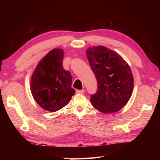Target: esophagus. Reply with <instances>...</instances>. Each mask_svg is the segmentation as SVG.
I'll return each mask as SVG.
<instances>
[{
    "label": "esophagus",
    "mask_w": 160,
    "mask_h": 160,
    "mask_svg": "<svg viewBox=\"0 0 160 160\" xmlns=\"http://www.w3.org/2000/svg\"><path fill=\"white\" fill-rule=\"evenodd\" d=\"M76 93H78V94H84V93H85V90H78L76 91Z\"/></svg>",
    "instance_id": "obj_1"
}]
</instances>
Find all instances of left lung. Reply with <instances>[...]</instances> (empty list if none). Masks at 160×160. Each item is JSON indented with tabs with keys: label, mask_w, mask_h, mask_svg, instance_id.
Instances as JSON below:
<instances>
[{
	"label": "left lung",
	"mask_w": 160,
	"mask_h": 160,
	"mask_svg": "<svg viewBox=\"0 0 160 160\" xmlns=\"http://www.w3.org/2000/svg\"><path fill=\"white\" fill-rule=\"evenodd\" d=\"M86 54L97 80V92L91 95L92 106L105 113L121 110L133 89V77L128 63L119 54L103 46L90 47Z\"/></svg>",
	"instance_id": "8db88e82"
}]
</instances>
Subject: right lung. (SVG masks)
Here are the masks:
<instances>
[{
  "label": "right lung",
  "mask_w": 160,
  "mask_h": 160,
  "mask_svg": "<svg viewBox=\"0 0 160 160\" xmlns=\"http://www.w3.org/2000/svg\"><path fill=\"white\" fill-rule=\"evenodd\" d=\"M63 51L54 48L37 65L31 79V92L43 109L55 112L68 104L75 91L72 75L63 67Z\"/></svg>",
  "instance_id": "obj_1"
}]
</instances>
